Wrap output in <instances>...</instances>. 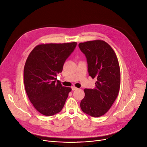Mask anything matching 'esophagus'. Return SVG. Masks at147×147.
I'll use <instances>...</instances> for the list:
<instances>
[{"mask_svg":"<svg viewBox=\"0 0 147 147\" xmlns=\"http://www.w3.org/2000/svg\"><path fill=\"white\" fill-rule=\"evenodd\" d=\"M71 89H72V90H75L78 89V88H76V87H75V86H73V87L71 88Z\"/></svg>","mask_w":147,"mask_h":147,"instance_id":"34e87169","label":"esophagus"}]
</instances>
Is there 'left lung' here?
I'll return each instance as SVG.
<instances>
[{
	"instance_id": "1",
	"label": "left lung",
	"mask_w": 147,
	"mask_h": 147,
	"mask_svg": "<svg viewBox=\"0 0 147 147\" xmlns=\"http://www.w3.org/2000/svg\"><path fill=\"white\" fill-rule=\"evenodd\" d=\"M79 47L87 58L89 76L96 79L94 89H84L81 109L92 117H101L109 110L119 94V61L113 48L104 40L80 43Z\"/></svg>"
}]
</instances>
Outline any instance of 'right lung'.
Returning <instances> with one entry per match:
<instances>
[{
	"mask_svg": "<svg viewBox=\"0 0 147 147\" xmlns=\"http://www.w3.org/2000/svg\"><path fill=\"white\" fill-rule=\"evenodd\" d=\"M77 42L37 45L26 60L24 82L27 95L40 114L51 116L63 109L71 88L57 82L65 60L74 50Z\"/></svg>",
	"mask_w": 147,
	"mask_h": 147,
	"instance_id": "right-lung-1",
	"label": "right lung"
}]
</instances>
